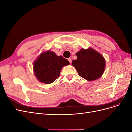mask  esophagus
<instances>
[{"mask_svg": "<svg viewBox=\"0 0 132 132\" xmlns=\"http://www.w3.org/2000/svg\"><path fill=\"white\" fill-rule=\"evenodd\" d=\"M68 61L70 63H71V62H72V60H71V59L70 58H69L68 59Z\"/></svg>", "mask_w": 132, "mask_h": 132, "instance_id": "34e87169", "label": "esophagus"}]
</instances>
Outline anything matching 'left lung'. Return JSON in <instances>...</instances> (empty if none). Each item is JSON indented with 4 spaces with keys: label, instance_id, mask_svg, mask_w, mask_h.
Returning a JSON list of instances; mask_svg holds the SVG:
<instances>
[{
    "label": "left lung",
    "instance_id": "obj_1",
    "mask_svg": "<svg viewBox=\"0 0 132 132\" xmlns=\"http://www.w3.org/2000/svg\"><path fill=\"white\" fill-rule=\"evenodd\" d=\"M78 58L73 60L72 65L79 76L89 81L101 77L105 70V61L101 54L93 48L81 49L76 53Z\"/></svg>",
    "mask_w": 132,
    "mask_h": 132
}]
</instances>
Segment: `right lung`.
I'll return each mask as SVG.
<instances>
[{
    "label": "right lung",
    "instance_id": "right-lung-1",
    "mask_svg": "<svg viewBox=\"0 0 132 132\" xmlns=\"http://www.w3.org/2000/svg\"><path fill=\"white\" fill-rule=\"evenodd\" d=\"M69 62L62 55L48 51L41 53L34 64L35 76L39 81L49 84L59 77L62 68Z\"/></svg>",
    "mask_w": 132,
    "mask_h": 132
}]
</instances>
